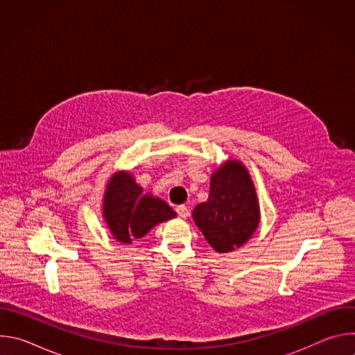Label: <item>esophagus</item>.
Returning a JSON list of instances; mask_svg holds the SVG:
<instances>
[{"mask_svg": "<svg viewBox=\"0 0 355 355\" xmlns=\"http://www.w3.org/2000/svg\"><path fill=\"white\" fill-rule=\"evenodd\" d=\"M177 214H178V216L180 218H182V219H185V218H188L189 216V209L185 207V205H180V207H177Z\"/></svg>", "mask_w": 355, "mask_h": 355, "instance_id": "1", "label": "esophagus"}]
</instances>
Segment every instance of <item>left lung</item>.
<instances>
[{
  "label": "left lung",
  "instance_id": "1",
  "mask_svg": "<svg viewBox=\"0 0 355 355\" xmlns=\"http://www.w3.org/2000/svg\"><path fill=\"white\" fill-rule=\"evenodd\" d=\"M260 204L254 182L239 160H226L211 177L209 198L192 211V219L218 252L244 245L259 227Z\"/></svg>",
  "mask_w": 355,
  "mask_h": 355
}]
</instances>
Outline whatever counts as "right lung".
Wrapping results in <instances>:
<instances>
[{
    "instance_id": "obj_1",
    "label": "right lung",
    "mask_w": 355,
    "mask_h": 355,
    "mask_svg": "<svg viewBox=\"0 0 355 355\" xmlns=\"http://www.w3.org/2000/svg\"><path fill=\"white\" fill-rule=\"evenodd\" d=\"M175 216L166 200L150 192L144 193L130 171H116L108 180L103 218L116 241L130 244L132 239L143 237L156 225Z\"/></svg>"
}]
</instances>
